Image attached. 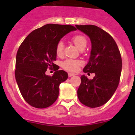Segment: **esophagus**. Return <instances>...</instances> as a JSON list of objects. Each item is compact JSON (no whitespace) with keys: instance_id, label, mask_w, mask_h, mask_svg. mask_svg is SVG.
<instances>
[{"instance_id":"obj_1","label":"esophagus","mask_w":135,"mask_h":135,"mask_svg":"<svg viewBox=\"0 0 135 135\" xmlns=\"http://www.w3.org/2000/svg\"><path fill=\"white\" fill-rule=\"evenodd\" d=\"M69 77H71V76H74L75 75V74H73V73H69Z\"/></svg>"}]
</instances>
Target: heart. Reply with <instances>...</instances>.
I'll return each instance as SVG.
<instances>
[{
	"mask_svg": "<svg viewBox=\"0 0 135 135\" xmlns=\"http://www.w3.org/2000/svg\"><path fill=\"white\" fill-rule=\"evenodd\" d=\"M72 40L74 44L78 47L80 50H82L85 49L87 46V40L85 37L83 35H75L72 38ZM64 44L62 41H59L55 47V52L57 56L61 57L63 54ZM81 65V62L79 60L72 59H68L63 61L62 63V67L65 70L70 72H75L78 69L79 66Z\"/></svg>",
	"mask_w": 135,
	"mask_h": 135,
	"instance_id": "b5f03b06",
	"label": "heart"
}]
</instances>
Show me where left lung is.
<instances>
[{
	"instance_id": "1",
	"label": "left lung",
	"mask_w": 135,
	"mask_h": 135,
	"mask_svg": "<svg viewBox=\"0 0 135 135\" xmlns=\"http://www.w3.org/2000/svg\"><path fill=\"white\" fill-rule=\"evenodd\" d=\"M76 27L88 35L91 42L89 61L83 71L95 74L92 80L85 75L81 76L78 97L87 107H99L110 100L118 88L122 69V57L115 40L104 30L93 25Z\"/></svg>"
}]
</instances>
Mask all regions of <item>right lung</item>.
Listing matches in <instances>:
<instances>
[{
	"label": "right lung",
	"instance_id": "add662e5",
	"mask_svg": "<svg viewBox=\"0 0 135 135\" xmlns=\"http://www.w3.org/2000/svg\"><path fill=\"white\" fill-rule=\"evenodd\" d=\"M76 30L72 25L47 24L31 32L20 45L15 76L23 97L32 107L47 108L57 99L60 84L68 78V74L58 69H54L52 76L46 75V72L47 68L56 65L54 61L56 60L58 42Z\"/></svg>",
	"mask_w": 135,
	"mask_h": 135
}]
</instances>
